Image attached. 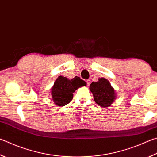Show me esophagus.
<instances>
[{"label":"esophagus","mask_w":157,"mask_h":157,"mask_svg":"<svg viewBox=\"0 0 157 157\" xmlns=\"http://www.w3.org/2000/svg\"><path fill=\"white\" fill-rule=\"evenodd\" d=\"M90 83V79H87L86 80V84H87V86H89Z\"/></svg>","instance_id":"34e87169"}]
</instances>
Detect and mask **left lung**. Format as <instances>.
<instances>
[{"instance_id": "left-lung-1", "label": "left lung", "mask_w": 157, "mask_h": 157, "mask_svg": "<svg viewBox=\"0 0 157 157\" xmlns=\"http://www.w3.org/2000/svg\"><path fill=\"white\" fill-rule=\"evenodd\" d=\"M90 90L93 93L94 100L101 107L110 106L115 99V90L105 78L99 79L98 82H92Z\"/></svg>"}]
</instances>
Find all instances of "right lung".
<instances>
[{
    "mask_svg": "<svg viewBox=\"0 0 157 157\" xmlns=\"http://www.w3.org/2000/svg\"><path fill=\"white\" fill-rule=\"evenodd\" d=\"M86 82L79 77L72 79L66 77L59 76L51 89V95L55 104L58 106H64L69 103L73 98V93L77 88L86 86Z\"/></svg>",
    "mask_w": 157,
    "mask_h": 157,
    "instance_id": "add662e5",
    "label": "right lung"
}]
</instances>
